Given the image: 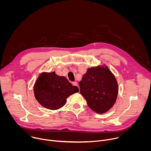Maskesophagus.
<instances>
[{
    "mask_svg": "<svg viewBox=\"0 0 151 151\" xmlns=\"http://www.w3.org/2000/svg\"><path fill=\"white\" fill-rule=\"evenodd\" d=\"M72 85H73V86H76V87H78V82H72Z\"/></svg>",
    "mask_w": 151,
    "mask_h": 151,
    "instance_id": "34e87169",
    "label": "esophagus"
}]
</instances>
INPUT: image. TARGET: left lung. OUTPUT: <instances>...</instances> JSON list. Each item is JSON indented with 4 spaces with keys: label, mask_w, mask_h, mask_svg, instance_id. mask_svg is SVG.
<instances>
[{
    "label": "left lung",
    "mask_w": 151,
    "mask_h": 151,
    "mask_svg": "<svg viewBox=\"0 0 151 151\" xmlns=\"http://www.w3.org/2000/svg\"><path fill=\"white\" fill-rule=\"evenodd\" d=\"M79 84L81 94L94 112L104 114L115 103L118 94V82L107 66L88 68Z\"/></svg>",
    "instance_id": "1"
}]
</instances>
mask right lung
I'll return each mask as SVG.
<instances>
[{
    "instance_id": "obj_1",
    "label": "right lung",
    "mask_w": 151,
    "mask_h": 151,
    "mask_svg": "<svg viewBox=\"0 0 151 151\" xmlns=\"http://www.w3.org/2000/svg\"><path fill=\"white\" fill-rule=\"evenodd\" d=\"M33 91L40 104L48 109L57 110L66 104L68 97L79 92V89L64 76L52 72L40 73L35 82Z\"/></svg>"
}]
</instances>
